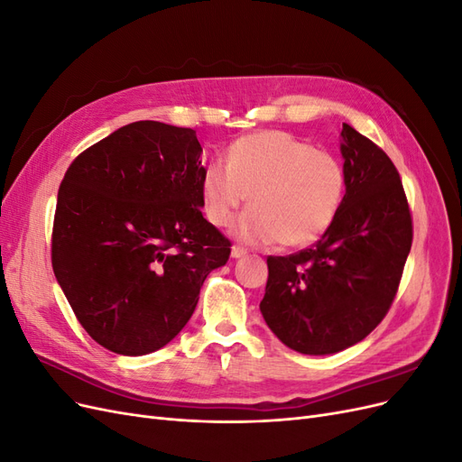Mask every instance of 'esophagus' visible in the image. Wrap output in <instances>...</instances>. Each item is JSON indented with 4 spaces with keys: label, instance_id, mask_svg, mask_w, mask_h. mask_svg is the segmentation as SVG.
<instances>
[{
    "label": "esophagus",
    "instance_id": "obj_1",
    "mask_svg": "<svg viewBox=\"0 0 462 462\" xmlns=\"http://www.w3.org/2000/svg\"><path fill=\"white\" fill-rule=\"evenodd\" d=\"M248 254V250L243 246H231V258H245Z\"/></svg>",
    "mask_w": 462,
    "mask_h": 462
}]
</instances>
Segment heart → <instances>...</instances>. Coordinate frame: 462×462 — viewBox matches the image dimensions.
<instances>
[{"instance_id":"obj_1","label":"heart","mask_w":462,"mask_h":462,"mask_svg":"<svg viewBox=\"0 0 462 462\" xmlns=\"http://www.w3.org/2000/svg\"><path fill=\"white\" fill-rule=\"evenodd\" d=\"M199 190L204 216L216 227L229 226L248 194L250 208L233 227L236 239L297 248L319 239L337 217L346 170L331 152L283 131H262L235 141L227 165L206 163Z\"/></svg>"}]
</instances>
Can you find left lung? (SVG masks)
<instances>
[{"label":"left lung","mask_w":462,"mask_h":462,"mask_svg":"<svg viewBox=\"0 0 462 462\" xmlns=\"http://www.w3.org/2000/svg\"><path fill=\"white\" fill-rule=\"evenodd\" d=\"M346 192L321 239L268 258L260 312L275 337L302 355L356 345L387 314L412 245L401 177L387 153L343 123Z\"/></svg>","instance_id":"left-lung-1"}]
</instances>
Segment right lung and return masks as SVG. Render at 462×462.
Instances as JSON below:
<instances>
[{
    "instance_id": "add662e5",
    "label": "right lung",
    "mask_w": 462,
    "mask_h": 462,
    "mask_svg": "<svg viewBox=\"0 0 462 462\" xmlns=\"http://www.w3.org/2000/svg\"><path fill=\"white\" fill-rule=\"evenodd\" d=\"M197 131L136 121L69 167L58 192L51 265L90 337L143 356L187 326L231 243L202 216Z\"/></svg>"
}]
</instances>
